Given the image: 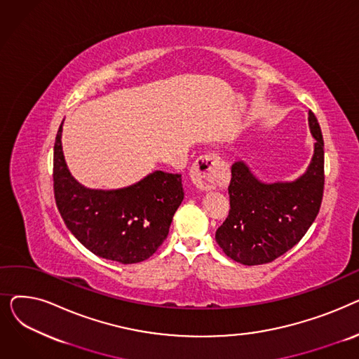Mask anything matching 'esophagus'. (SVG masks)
Instances as JSON below:
<instances>
[{"label": "esophagus", "mask_w": 359, "mask_h": 359, "mask_svg": "<svg viewBox=\"0 0 359 359\" xmlns=\"http://www.w3.org/2000/svg\"><path fill=\"white\" fill-rule=\"evenodd\" d=\"M221 158L215 153L199 157L191 168V179L194 184L201 191L214 189L221 180Z\"/></svg>", "instance_id": "1"}]
</instances>
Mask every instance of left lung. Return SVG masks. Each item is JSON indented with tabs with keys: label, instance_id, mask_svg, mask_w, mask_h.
Instances as JSON below:
<instances>
[{
	"label": "left lung",
	"instance_id": "obj_1",
	"mask_svg": "<svg viewBox=\"0 0 359 359\" xmlns=\"http://www.w3.org/2000/svg\"><path fill=\"white\" fill-rule=\"evenodd\" d=\"M309 125L314 156L297 180L263 183L243 161L231 165L230 211L215 240L233 260L248 266L269 263L292 249L314 222L325 189V142L311 110Z\"/></svg>",
	"mask_w": 359,
	"mask_h": 359
}]
</instances>
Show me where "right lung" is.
Here are the masks:
<instances>
[{
    "mask_svg": "<svg viewBox=\"0 0 359 359\" xmlns=\"http://www.w3.org/2000/svg\"><path fill=\"white\" fill-rule=\"evenodd\" d=\"M62 123L53 147V194L68 230L94 255L123 265L153 256L183 201L182 176L157 170L123 189H87L65 164Z\"/></svg>",
    "mask_w": 359,
    "mask_h": 359,
    "instance_id": "obj_1",
    "label": "right lung"
}]
</instances>
